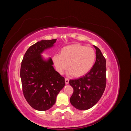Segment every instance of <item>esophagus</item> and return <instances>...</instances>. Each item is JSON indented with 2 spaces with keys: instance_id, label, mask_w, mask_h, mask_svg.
I'll return each instance as SVG.
<instances>
[{
  "instance_id": "1",
  "label": "esophagus",
  "mask_w": 131,
  "mask_h": 131,
  "mask_svg": "<svg viewBox=\"0 0 131 131\" xmlns=\"http://www.w3.org/2000/svg\"><path fill=\"white\" fill-rule=\"evenodd\" d=\"M69 80L68 78H65V82H66V84H69Z\"/></svg>"
}]
</instances>
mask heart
Listing matches in <instances>:
<instances>
[{"label": "heart", "mask_w": 131, "mask_h": 131, "mask_svg": "<svg viewBox=\"0 0 131 131\" xmlns=\"http://www.w3.org/2000/svg\"><path fill=\"white\" fill-rule=\"evenodd\" d=\"M96 59L94 50L80 43L63 47L60 54H54L52 57L53 64L58 73H63L68 64L69 74L75 78L81 77L89 73Z\"/></svg>", "instance_id": "1"}]
</instances>
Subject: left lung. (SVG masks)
Returning a JSON list of instances; mask_svg holds the SVG:
<instances>
[{"instance_id":"left-lung-1","label":"left lung","mask_w":131,"mask_h":131,"mask_svg":"<svg viewBox=\"0 0 131 131\" xmlns=\"http://www.w3.org/2000/svg\"><path fill=\"white\" fill-rule=\"evenodd\" d=\"M94 47L96 50V60L92 68L85 76L69 80L74 90L70 102L79 110L92 108L100 100L105 89L106 60L100 49Z\"/></svg>"}]
</instances>
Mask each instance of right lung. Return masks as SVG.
Segmentation results:
<instances>
[{
    "instance_id": "1",
    "label": "right lung",
    "mask_w": 131,
    "mask_h": 131,
    "mask_svg": "<svg viewBox=\"0 0 131 131\" xmlns=\"http://www.w3.org/2000/svg\"><path fill=\"white\" fill-rule=\"evenodd\" d=\"M56 40L37 42L29 47L22 59L20 77L23 93L27 102L35 110L45 111L51 108L65 85L64 78L54 70L52 59L45 61L41 56Z\"/></svg>"
}]
</instances>
